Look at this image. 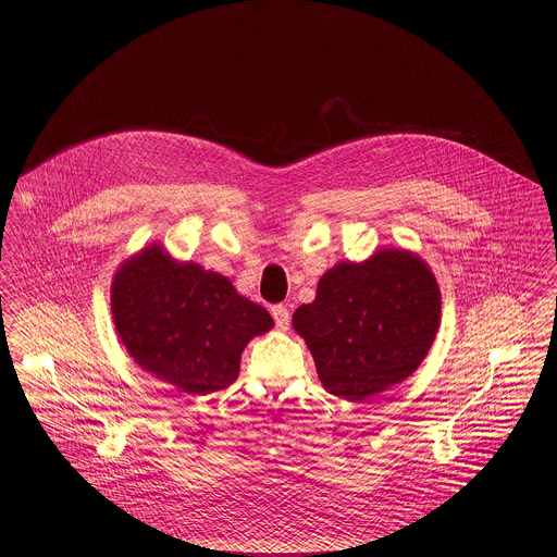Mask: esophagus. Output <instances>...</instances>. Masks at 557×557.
Wrapping results in <instances>:
<instances>
[{
    "label": "esophagus",
    "instance_id": "esophagus-1",
    "mask_svg": "<svg viewBox=\"0 0 557 557\" xmlns=\"http://www.w3.org/2000/svg\"><path fill=\"white\" fill-rule=\"evenodd\" d=\"M272 318L276 321L278 330H287L289 327V309L285 305H276L272 307Z\"/></svg>",
    "mask_w": 557,
    "mask_h": 557
}]
</instances>
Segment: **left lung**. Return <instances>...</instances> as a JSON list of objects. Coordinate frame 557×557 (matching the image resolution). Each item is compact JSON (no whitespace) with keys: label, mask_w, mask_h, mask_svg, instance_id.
Masks as SVG:
<instances>
[{"label":"left lung","mask_w":557,"mask_h":557,"mask_svg":"<svg viewBox=\"0 0 557 557\" xmlns=\"http://www.w3.org/2000/svg\"><path fill=\"white\" fill-rule=\"evenodd\" d=\"M440 318V285L424 259L380 248L364 261L330 268L315 300L298 307L292 323L313 354L321 386L362 403L420 367Z\"/></svg>","instance_id":"1"}]
</instances>
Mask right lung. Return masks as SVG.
Returning a JSON list of instances; mask_svg holds the SVG:
<instances>
[{
  "instance_id": "1",
  "label": "right lung",
  "mask_w": 557,
  "mask_h": 557,
  "mask_svg": "<svg viewBox=\"0 0 557 557\" xmlns=\"http://www.w3.org/2000/svg\"><path fill=\"white\" fill-rule=\"evenodd\" d=\"M111 313L131 358L188 395L232 386L244 347L274 325L227 276L177 261L162 244L141 248L117 268Z\"/></svg>"
}]
</instances>
